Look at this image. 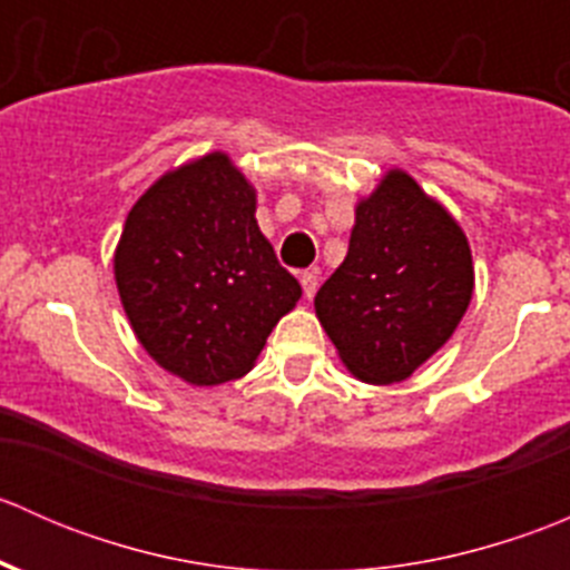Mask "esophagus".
I'll use <instances>...</instances> for the list:
<instances>
[{"label":"esophagus","mask_w":570,"mask_h":570,"mask_svg":"<svg viewBox=\"0 0 570 570\" xmlns=\"http://www.w3.org/2000/svg\"><path fill=\"white\" fill-rule=\"evenodd\" d=\"M301 286H303V295L314 297V292H317V286H320L317 273H312V269H306V273L301 275Z\"/></svg>","instance_id":"esophagus-1"}]
</instances>
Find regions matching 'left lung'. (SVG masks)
<instances>
[{
    "instance_id": "1",
    "label": "left lung",
    "mask_w": 570,
    "mask_h": 570,
    "mask_svg": "<svg viewBox=\"0 0 570 570\" xmlns=\"http://www.w3.org/2000/svg\"><path fill=\"white\" fill-rule=\"evenodd\" d=\"M471 292L463 228L411 176L389 170L355 206L347 256L320 286L314 308L344 366L389 386L444 347Z\"/></svg>"
}]
</instances>
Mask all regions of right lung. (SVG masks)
Returning <instances> with one entry per match:
<instances>
[{
    "mask_svg": "<svg viewBox=\"0 0 570 570\" xmlns=\"http://www.w3.org/2000/svg\"><path fill=\"white\" fill-rule=\"evenodd\" d=\"M115 284L146 353L193 386L250 372L303 295L258 232L256 189L220 151L165 174L131 206Z\"/></svg>",
    "mask_w": 570,
    "mask_h": 570,
    "instance_id": "1",
    "label": "right lung"
}]
</instances>
